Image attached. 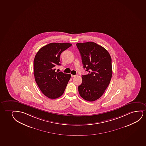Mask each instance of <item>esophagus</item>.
<instances>
[{"mask_svg":"<svg viewBox=\"0 0 146 146\" xmlns=\"http://www.w3.org/2000/svg\"><path fill=\"white\" fill-rule=\"evenodd\" d=\"M78 75H73V74H71V76H72V78H74V77H75L76 76H77Z\"/></svg>","mask_w":146,"mask_h":146,"instance_id":"obj_1","label":"esophagus"}]
</instances>
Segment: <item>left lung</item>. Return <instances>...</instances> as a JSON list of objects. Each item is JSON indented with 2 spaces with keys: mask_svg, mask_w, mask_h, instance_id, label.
<instances>
[{
  "mask_svg": "<svg viewBox=\"0 0 146 146\" xmlns=\"http://www.w3.org/2000/svg\"><path fill=\"white\" fill-rule=\"evenodd\" d=\"M83 68L89 72L82 76L78 86L80 95L89 102L101 97L109 86L112 76L111 58L107 50L93 42L78 43Z\"/></svg>",
  "mask_w": 146,
  "mask_h": 146,
  "instance_id": "8db88e82",
  "label": "left lung"
}]
</instances>
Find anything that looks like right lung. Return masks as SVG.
Segmentation results:
<instances>
[{"label":"right lung","mask_w":146,"mask_h":146,"mask_svg":"<svg viewBox=\"0 0 146 146\" xmlns=\"http://www.w3.org/2000/svg\"><path fill=\"white\" fill-rule=\"evenodd\" d=\"M72 44L69 43H51L41 48L33 62L35 80L43 94L54 99L61 97L70 79V74L56 72L60 66L61 54Z\"/></svg>","instance_id":"1"}]
</instances>
